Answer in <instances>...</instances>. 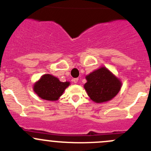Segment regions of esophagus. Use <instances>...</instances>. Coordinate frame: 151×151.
I'll return each mask as SVG.
<instances>
[{
    "label": "esophagus",
    "instance_id": "obj_1",
    "mask_svg": "<svg viewBox=\"0 0 151 151\" xmlns=\"http://www.w3.org/2000/svg\"><path fill=\"white\" fill-rule=\"evenodd\" d=\"M78 80H79L78 78H74L72 80V81L74 83H77V82H78Z\"/></svg>",
    "mask_w": 151,
    "mask_h": 151
}]
</instances>
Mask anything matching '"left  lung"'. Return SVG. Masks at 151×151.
I'll list each match as a JSON object with an SVG mask.
<instances>
[{
    "instance_id": "left-lung-1",
    "label": "left lung",
    "mask_w": 151,
    "mask_h": 151,
    "mask_svg": "<svg viewBox=\"0 0 151 151\" xmlns=\"http://www.w3.org/2000/svg\"><path fill=\"white\" fill-rule=\"evenodd\" d=\"M84 85L88 97L96 103L112 100L119 92L122 82L106 68L101 67L86 77Z\"/></svg>"
}]
</instances>
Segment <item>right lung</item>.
<instances>
[{
	"label": "right lung",
	"instance_id": "add662e5",
	"mask_svg": "<svg viewBox=\"0 0 151 151\" xmlns=\"http://www.w3.org/2000/svg\"><path fill=\"white\" fill-rule=\"evenodd\" d=\"M69 85V82H60L57 77L47 74L34 84L33 90L42 99L54 101L60 98Z\"/></svg>",
	"mask_w": 151,
	"mask_h": 151
}]
</instances>
